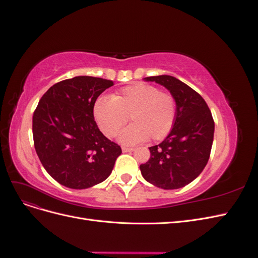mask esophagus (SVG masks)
I'll return each mask as SVG.
<instances>
[{
	"label": "esophagus",
	"mask_w": 258,
	"mask_h": 258,
	"mask_svg": "<svg viewBox=\"0 0 258 258\" xmlns=\"http://www.w3.org/2000/svg\"><path fill=\"white\" fill-rule=\"evenodd\" d=\"M121 150L123 153H128V152H134L135 148L134 147H128V146H121Z\"/></svg>",
	"instance_id": "34e87169"
}]
</instances>
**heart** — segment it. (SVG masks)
Segmentation results:
<instances>
[{"label": "heart", "mask_w": 258, "mask_h": 258, "mask_svg": "<svg viewBox=\"0 0 258 258\" xmlns=\"http://www.w3.org/2000/svg\"><path fill=\"white\" fill-rule=\"evenodd\" d=\"M176 111L173 93L142 83L123 87L112 98L100 97L93 106L98 126L107 138L118 134L129 117L132 124L119 137L127 144L165 139L174 126Z\"/></svg>", "instance_id": "b5f03b06"}]
</instances>
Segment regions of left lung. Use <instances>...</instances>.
I'll use <instances>...</instances> for the list:
<instances>
[{
  "label": "left lung",
  "instance_id": "obj_1",
  "mask_svg": "<svg viewBox=\"0 0 258 258\" xmlns=\"http://www.w3.org/2000/svg\"><path fill=\"white\" fill-rule=\"evenodd\" d=\"M167 89L176 99L174 126L169 136L150 147L151 157L140 166L143 177L163 189H177L189 184L205 169L213 143L214 120L197 91L173 76L146 77Z\"/></svg>",
  "mask_w": 258,
  "mask_h": 258
}]
</instances>
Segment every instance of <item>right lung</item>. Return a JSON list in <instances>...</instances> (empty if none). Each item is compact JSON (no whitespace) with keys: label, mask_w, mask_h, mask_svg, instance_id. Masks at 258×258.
I'll return each mask as SVG.
<instances>
[{"label":"right lung","mask_w":258,"mask_h":258,"mask_svg":"<svg viewBox=\"0 0 258 258\" xmlns=\"http://www.w3.org/2000/svg\"><path fill=\"white\" fill-rule=\"evenodd\" d=\"M114 83L92 76L61 81L46 91L33 113L36 154L48 174L69 188L103 182L121 154L93 117L96 100Z\"/></svg>","instance_id":"add662e5"}]
</instances>
